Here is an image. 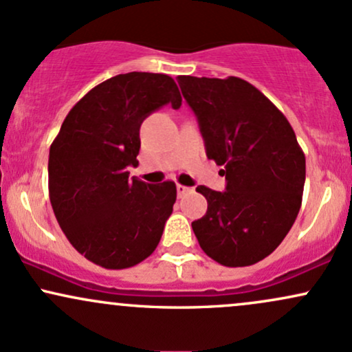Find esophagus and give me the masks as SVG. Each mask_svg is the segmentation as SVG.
Returning <instances> with one entry per match:
<instances>
[{
  "label": "esophagus",
  "mask_w": 352,
  "mask_h": 352,
  "mask_svg": "<svg viewBox=\"0 0 352 352\" xmlns=\"http://www.w3.org/2000/svg\"><path fill=\"white\" fill-rule=\"evenodd\" d=\"M192 188L190 187H185V185L182 184H177V194H179V197H184L185 194H190Z\"/></svg>",
  "instance_id": "esophagus-1"
}]
</instances>
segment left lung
I'll use <instances>...</instances> for the list:
<instances>
[{
	"label": "left lung",
	"instance_id": "left-lung-1",
	"mask_svg": "<svg viewBox=\"0 0 352 352\" xmlns=\"http://www.w3.org/2000/svg\"><path fill=\"white\" fill-rule=\"evenodd\" d=\"M226 192L199 185L207 212L192 222L200 247L227 267H245L277 249L302 204L306 157L291 123L262 91L237 76L180 75Z\"/></svg>",
	"mask_w": 352,
	"mask_h": 352
}]
</instances>
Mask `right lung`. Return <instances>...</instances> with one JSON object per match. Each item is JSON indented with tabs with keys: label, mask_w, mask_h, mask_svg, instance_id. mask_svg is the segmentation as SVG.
I'll return each mask as SVG.
<instances>
[{
	"label": "right lung",
	"mask_w": 352,
	"mask_h": 352,
	"mask_svg": "<svg viewBox=\"0 0 352 352\" xmlns=\"http://www.w3.org/2000/svg\"><path fill=\"white\" fill-rule=\"evenodd\" d=\"M182 105L173 78L132 72L96 85L69 110L50 146L48 190L69 244L105 269H129L160 242L177 200L172 180L129 179L140 125L152 111Z\"/></svg>",
	"instance_id": "obj_1"
}]
</instances>
